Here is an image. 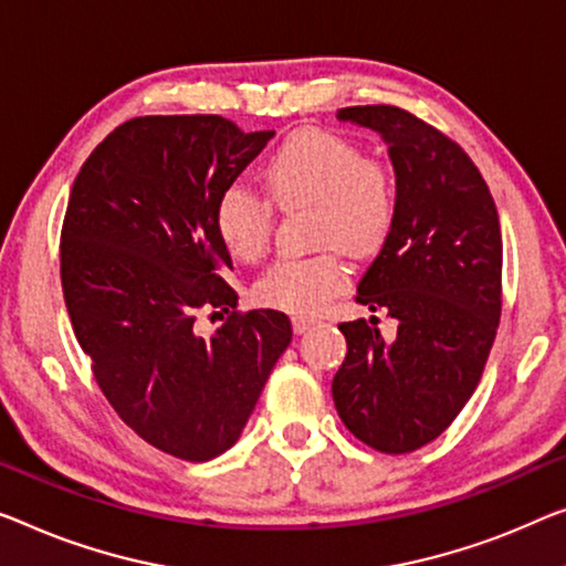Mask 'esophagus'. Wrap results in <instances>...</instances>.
I'll return each mask as SVG.
<instances>
[{"label":"esophagus","mask_w":566,"mask_h":566,"mask_svg":"<svg viewBox=\"0 0 566 566\" xmlns=\"http://www.w3.org/2000/svg\"><path fill=\"white\" fill-rule=\"evenodd\" d=\"M315 325H317L315 317H292V327L297 335H305L310 327H315Z\"/></svg>","instance_id":"1"}]
</instances>
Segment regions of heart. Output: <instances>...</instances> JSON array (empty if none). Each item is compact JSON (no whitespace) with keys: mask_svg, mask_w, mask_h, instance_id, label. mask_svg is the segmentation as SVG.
Instances as JSON below:
<instances>
[{"mask_svg":"<svg viewBox=\"0 0 566 566\" xmlns=\"http://www.w3.org/2000/svg\"><path fill=\"white\" fill-rule=\"evenodd\" d=\"M264 185L274 206L315 208L312 241L323 249L274 261L254 294L266 307L315 315L348 280L340 249L368 256L389 239L399 206L396 175L348 137L302 129L266 159ZM216 231L231 256L256 261L272 235V206L247 182H233L216 202Z\"/></svg>","mask_w":566,"mask_h":566,"instance_id":"b5f03b06","label":"heart"}]
</instances>
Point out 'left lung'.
I'll use <instances>...</instances> for the list:
<instances>
[{"label":"left lung","instance_id":"left-lung-1","mask_svg":"<svg viewBox=\"0 0 566 566\" xmlns=\"http://www.w3.org/2000/svg\"><path fill=\"white\" fill-rule=\"evenodd\" d=\"M389 145L399 206L389 239L358 282L356 302L399 323H340L348 340L333 378L343 424L386 454L415 452L460 415L483 376L501 319L499 210L458 142L399 106L337 112Z\"/></svg>","mask_w":566,"mask_h":566}]
</instances>
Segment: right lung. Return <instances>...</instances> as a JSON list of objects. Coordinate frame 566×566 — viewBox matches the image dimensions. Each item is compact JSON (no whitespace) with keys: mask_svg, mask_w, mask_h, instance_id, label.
Instances as JSON below:
<instances>
[{"mask_svg":"<svg viewBox=\"0 0 566 566\" xmlns=\"http://www.w3.org/2000/svg\"><path fill=\"white\" fill-rule=\"evenodd\" d=\"M274 132L216 114L137 116L91 151L61 231L67 315L126 427L172 458L206 462L239 440L292 340L284 312H239L216 202ZM200 311L224 325L195 333Z\"/></svg>","mask_w":566,"mask_h":566,"instance_id":"add662e5","label":"right lung"}]
</instances>
